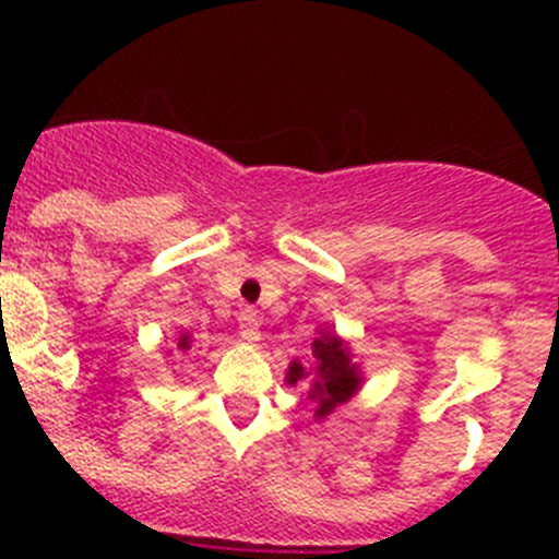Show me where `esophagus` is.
I'll use <instances>...</instances> for the list:
<instances>
[{"instance_id": "34e87169", "label": "esophagus", "mask_w": 559, "mask_h": 559, "mask_svg": "<svg viewBox=\"0 0 559 559\" xmlns=\"http://www.w3.org/2000/svg\"><path fill=\"white\" fill-rule=\"evenodd\" d=\"M238 326H240V337L248 343H257L259 341V319H257V311L253 308H243V311L238 313Z\"/></svg>"}]
</instances>
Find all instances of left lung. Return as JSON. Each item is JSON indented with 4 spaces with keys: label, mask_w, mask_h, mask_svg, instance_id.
<instances>
[{
    "label": "left lung",
    "mask_w": 559,
    "mask_h": 559,
    "mask_svg": "<svg viewBox=\"0 0 559 559\" xmlns=\"http://www.w3.org/2000/svg\"><path fill=\"white\" fill-rule=\"evenodd\" d=\"M313 359L308 365L292 362L286 370V384H308V400L316 403V419L330 416L337 405L348 403L362 384V373L352 362V352L335 332H319L311 343Z\"/></svg>",
    "instance_id": "left-lung-1"
}]
</instances>
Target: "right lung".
I'll return each mask as SVG.
<instances>
[{
	"instance_id": "obj_1",
	"label": "right lung",
	"mask_w": 559,
	"mask_h": 559,
	"mask_svg": "<svg viewBox=\"0 0 559 559\" xmlns=\"http://www.w3.org/2000/svg\"><path fill=\"white\" fill-rule=\"evenodd\" d=\"M175 343H178L180 352H189V348H191V337H189V332H180L178 341H175Z\"/></svg>"
}]
</instances>
